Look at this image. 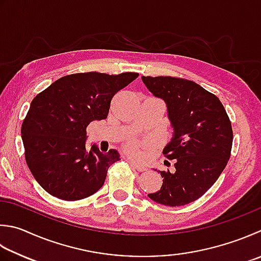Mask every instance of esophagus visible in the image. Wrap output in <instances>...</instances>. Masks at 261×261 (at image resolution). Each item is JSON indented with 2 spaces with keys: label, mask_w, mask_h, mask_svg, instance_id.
Returning a JSON list of instances; mask_svg holds the SVG:
<instances>
[{
  "label": "esophagus",
  "mask_w": 261,
  "mask_h": 261,
  "mask_svg": "<svg viewBox=\"0 0 261 261\" xmlns=\"http://www.w3.org/2000/svg\"><path fill=\"white\" fill-rule=\"evenodd\" d=\"M128 162H129L133 168L136 169L137 171H145V170H146V167H144V166H142V165H140V164H136V162L132 161V160H129Z\"/></svg>",
  "instance_id": "obj_1"
}]
</instances>
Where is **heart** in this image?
Segmentation results:
<instances>
[{
	"label": "heart",
	"mask_w": 261,
	"mask_h": 261,
	"mask_svg": "<svg viewBox=\"0 0 261 261\" xmlns=\"http://www.w3.org/2000/svg\"><path fill=\"white\" fill-rule=\"evenodd\" d=\"M149 144H150L149 141H143V142H141V143L140 142L132 141L126 144V151L132 155H137L139 154V146H146Z\"/></svg>",
	"instance_id": "heart-1"
}]
</instances>
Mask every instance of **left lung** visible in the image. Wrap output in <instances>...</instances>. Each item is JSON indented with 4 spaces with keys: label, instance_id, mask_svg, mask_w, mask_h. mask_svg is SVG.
I'll return each mask as SVG.
<instances>
[{
    "label": "left lung",
    "instance_id": "left-lung-1",
    "mask_svg": "<svg viewBox=\"0 0 261 261\" xmlns=\"http://www.w3.org/2000/svg\"><path fill=\"white\" fill-rule=\"evenodd\" d=\"M152 94L164 100L174 136L162 153L174 170H162V186L147 194L168 207L201 198L227 165L233 144L232 124L224 106L196 83L175 77L142 76ZM170 165V164H169Z\"/></svg>",
    "mask_w": 261,
    "mask_h": 261
}]
</instances>
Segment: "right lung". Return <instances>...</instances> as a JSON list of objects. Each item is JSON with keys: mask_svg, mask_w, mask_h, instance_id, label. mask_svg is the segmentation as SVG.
I'll return each instance as SVG.
<instances>
[{"mask_svg": "<svg viewBox=\"0 0 261 261\" xmlns=\"http://www.w3.org/2000/svg\"><path fill=\"white\" fill-rule=\"evenodd\" d=\"M137 72L96 71L67 75L34 97L21 125L24 159L37 183L58 199L87 198L105 184L109 167L120 160L115 149L85 147L86 128L106 119L117 92Z\"/></svg>", "mask_w": 261, "mask_h": 261, "instance_id": "add662e5", "label": "right lung"}]
</instances>
